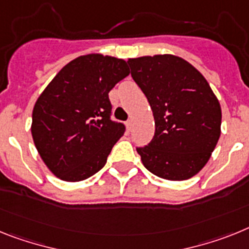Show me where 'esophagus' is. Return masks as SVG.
Returning a JSON list of instances; mask_svg holds the SVG:
<instances>
[{
  "label": "esophagus",
  "instance_id": "esophagus-1",
  "mask_svg": "<svg viewBox=\"0 0 249 249\" xmlns=\"http://www.w3.org/2000/svg\"><path fill=\"white\" fill-rule=\"evenodd\" d=\"M125 125H126V130L130 131L131 130V126H133V122H131V120H127V122L125 123Z\"/></svg>",
  "mask_w": 249,
  "mask_h": 249
}]
</instances>
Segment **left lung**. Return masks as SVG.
<instances>
[{"label": "left lung", "instance_id": "8db88e82", "mask_svg": "<svg viewBox=\"0 0 249 249\" xmlns=\"http://www.w3.org/2000/svg\"><path fill=\"white\" fill-rule=\"evenodd\" d=\"M127 64L155 122L151 142L137 148L142 164L159 178H192L220 137L222 111L214 92L202 73L178 56H142Z\"/></svg>", "mask_w": 249, "mask_h": 249}]
</instances>
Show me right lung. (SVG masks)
<instances>
[{"label": "right lung", "instance_id": "1", "mask_svg": "<svg viewBox=\"0 0 249 249\" xmlns=\"http://www.w3.org/2000/svg\"><path fill=\"white\" fill-rule=\"evenodd\" d=\"M129 75L126 62L100 53L69 62L40 95L31 133L38 154L65 181L90 178L105 165L125 125L111 120L109 91Z\"/></svg>", "mask_w": 249, "mask_h": 249}]
</instances>
